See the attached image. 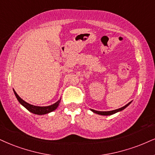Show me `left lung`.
<instances>
[{
	"instance_id": "1",
	"label": "left lung",
	"mask_w": 155,
	"mask_h": 155,
	"mask_svg": "<svg viewBox=\"0 0 155 155\" xmlns=\"http://www.w3.org/2000/svg\"><path fill=\"white\" fill-rule=\"evenodd\" d=\"M131 103V102H129L128 104L126 105V106L121 107V108H118V109H116V110H110V111H98V110H93V109H91V110H92V111H93V113H95V114H99V115H102V116H109V115H112V114H116V113H117V112L121 111V110H124V108H127V107L128 106H129V105Z\"/></svg>"
}]
</instances>
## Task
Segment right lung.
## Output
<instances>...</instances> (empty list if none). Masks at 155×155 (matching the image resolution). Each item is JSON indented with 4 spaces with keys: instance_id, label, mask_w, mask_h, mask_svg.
Here are the masks:
<instances>
[{
    "instance_id": "1",
    "label": "right lung",
    "mask_w": 155,
    "mask_h": 155,
    "mask_svg": "<svg viewBox=\"0 0 155 155\" xmlns=\"http://www.w3.org/2000/svg\"><path fill=\"white\" fill-rule=\"evenodd\" d=\"M13 92H14V94L16 95L17 100L18 101V102L20 103L23 106L25 107V108H26L28 110H29L30 112H31L32 114H37V115H44V114H49V113L53 111V110L57 109V108L58 107L59 104H60V100L57 101V102L55 103V104L49 106H33V105L28 104V103H26V101H24L23 99L21 98L14 90H13Z\"/></svg>"
}]
</instances>
